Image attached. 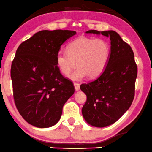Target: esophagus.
<instances>
[{
  "mask_svg": "<svg viewBox=\"0 0 152 152\" xmlns=\"http://www.w3.org/2000/svg\"><path fill=\"white\" fill-rule=\"evenodd\" d=\"M74 87H75V89H76V90H79V89H80L79 83L74 82Z\"/></svg>",
  "mask_w": 152,
  "mask_h": 152,
  "instance_id": "1",
  "label": "esophagus"
}]
</instances>
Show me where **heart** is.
Listing matches in <instances>:
<instances>
[{
	"mask_svg": "<svg viewBox=\"0 0 152 152\" xmlns=\"http://www.w3.org/2000/svg\"><path fill=\"white\" fill-rule=\"evenodd\" d=\"M110 53V45L105 40L83 36L69 43L66 52L57 53L56 64L61 74L68 76L77 63L78 69L69 76L73 80H79L86 76L94 78L106 68Z\"/></svg>",
	"mask_w": 152,
	"mask_h": 152,
	"instance_id": "b5f03b06",
	"label": "heart"
}]
</instances>
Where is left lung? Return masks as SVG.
Returning a JSON list of instances; mask_svg holds the SVG:
<instances>
[{"label": "left lung", "mask_w": 152, "mask_h": 152, "mask_svg": "<svg viewBox=\"0 0 152 152\" xmlns=\"http://www.w3.org/2000/svg\"><path fill=\"white\" fill-rule=\"evenodd\" d=\"M86 33L101 34L111 40L106 68L96 79L80 86L87 96L82 108L83 118L95 127H106L130 108L135 97L137 66L131 47L116 31L89 30Z\"/></svg>", "instance_id": "left-lung-1"}]
</instances>
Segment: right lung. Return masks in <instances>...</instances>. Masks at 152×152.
Here are the masks:
<instances>
[{"instance_id":"add662e5","label":"right lung","mask_w":152,"mask_h":152,"mask_svg":"<svg viewBox=\"0 0 152 152\" xmlns=\"http://www.w3.org/2000/svg\"><path fill=\"white\" fill-rule=\"evenodd\" d=\"M75 34L69 30L41 31L17 50L10 71L13 97L19 113L32 126L56 124L65 102L74 93L73 83L57 68L56 55Z\"/></svg>"}]
</instances>
